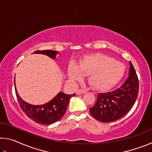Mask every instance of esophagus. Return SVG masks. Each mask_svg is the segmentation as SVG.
Returning <instances> with one entry per match:
<instances>
[{
	"instance_id": "1",
	"label": "esophagus",
	"mask_w": 152,
	"mask_h": 152,
	"mask_svg": "<svg viewBox=\"0 0 152 152\" xmlns=\"http://www.w3.org/2000/svg\"><path fill=\"white\" fill-rule=\"evenodd\" d=\"M86 92L85 91H84V90H78V91H76V94H83Z\"/></svg>"
}]
</instances>
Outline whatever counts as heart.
<instances>
[{
  "mask_svg": "<svg viewBox=\"0 0 152 152\" xmlns=\"http://www.w3.org/2000/svg\"><path fill=\"white\" fill-rule=\"evenodd\" d=\"M125 73V66L114 58L102 53L84 56L77 66H69L68 75L72 81H79L88 75V82L99 91L109 89L119 82Z\"/></svg>",
  "mask_w": 152,
  "mask_h": 152,
  "instance_id": "obj_1",
  "label": "heart"
}]
</instances>
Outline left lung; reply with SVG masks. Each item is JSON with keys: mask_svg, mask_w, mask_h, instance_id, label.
Wrapping results in <instances>:
<instances>
[{"mask_svg": "<svg viewBox=\"0 0 152 152\" xmlns=\"http://www.w3.org/2000/svg\"><path fill=\"white\" fill-rule=\"evenodd\" d=\"M129 76L119 88L98 94L96 102L90 108L92 117L102 123L119 120L132 109L137 98L139 81L135 70L129 61Z\"/></svg>", "mask_w": 152, "mask_h": 152, "instance_id": "8db88e82", "label": "left lung"}]
</instances>
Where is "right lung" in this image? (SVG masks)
Masks as SVG:
<instances>
[{"label": "right lung", "mask_w": 152, "mask_h": 152, "mask_svg": "<svg viewBox=\"0 0 152 152\" xmlns=\"http://www.w3.org/2000/svg\"><path fill=\"white\" fill-rule=\"evenodd\" d=\"M33 53L48 56V57L54 60L56 59L57 54H60L58 51L53 50L35 51ZM15 87L17 100L23 111L28 117L35 122L45 125H50L60 120L66 113L70 99L76 94L75 93L73 94H66L64 92H60L47 103L33 105L23 101L18 94L15 86Z\"/></svg>", "instance_id": "right-lung-1"}]
</instances>
